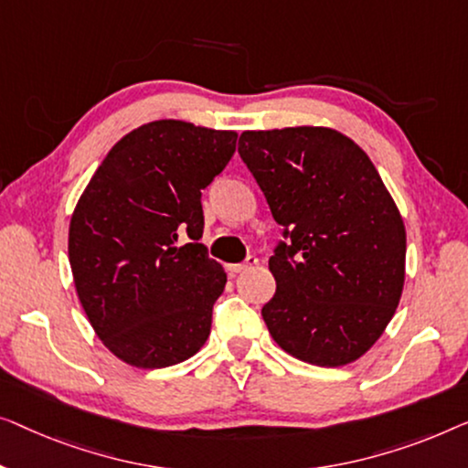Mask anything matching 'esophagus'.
<instances>
[{
	"instance_id": "1",
	"label": "esophagus",
	"mask_w": 468,
	"mask_h": 468,
	"mask_svg": "<svg viewBox=\"0 0 468 468\" xmlns=\"http://www.w3.org/2000/svg\"><path fill=\"white\" fill-rule=\"evenodd\" d=\"M254 265H259V259H256V256H248V259L243 262H237V265H229V271L241 273V271H246V269H252Z\"/></svg>"
}]
</instances>
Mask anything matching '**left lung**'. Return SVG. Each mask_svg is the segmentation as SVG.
Returning <instances> with one entry per match:
<instances>
[{"mask_svg": "<svg viewBox=\"0 0 468 468\" xmlns=\"http://www.w3.org/2000/svg\"><path fill=\"white\" fill-rule=\"evenodd\" d=\"M239 156L284 227L269 259L273 299L262 320L303 363L363 356L397 312L407 235L367 153L328 127L243 131Z\"/></svg>", "mask_w": 468, "mask_h": 468, "instance_id": "8db88e82", "label": "left lung"}]
</instances>
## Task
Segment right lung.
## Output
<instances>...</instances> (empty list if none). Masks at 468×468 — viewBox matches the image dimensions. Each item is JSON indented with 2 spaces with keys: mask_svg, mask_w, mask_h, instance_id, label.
<instances>
[{
  "mask_svg": "<svg viewBox=\"0 0 468 468\" xmlns=\"http://www.w3.org/2000/svg\"><path fill=\"white\" fill-rule=\"evenodd\" d=\"M235 142V131L184 121L142 124L114 144L78 199L68 246L76 292L122 363L171 367L207 341L227 273L199 243L201 190Z\"/></svg>",
  "mask_w": 468,
  "mask_h": 468,
  "instance_id": "right-lung-1",
  "label": "right lung"
}]
</instances>
